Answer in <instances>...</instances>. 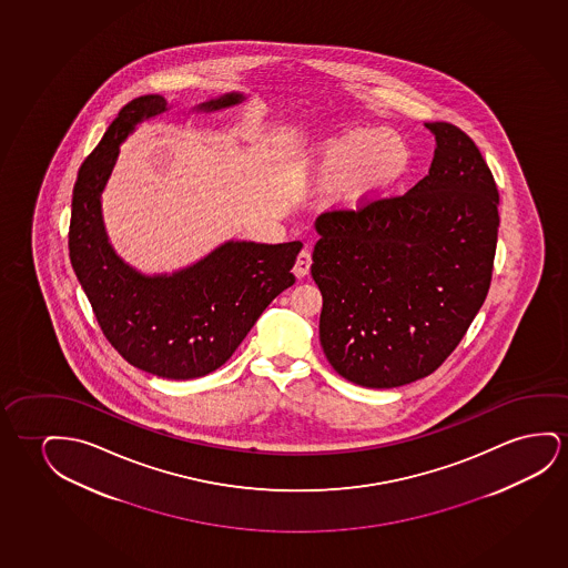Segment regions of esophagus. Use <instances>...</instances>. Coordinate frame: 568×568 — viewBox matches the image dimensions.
Here are the masks:
<instances>
[{"label": "esophagus", "mask_w": 568, "mask_h": 568, "mask_svg": "<svg viewBox=\"0 0 568 568\" xmlns=\"http://www.w3.org/2000/svg\"><path fill=\"white\" fill-rule=\"evenodd\" d=\"M310 266H312V253L304 248L300 255H297L296 264H294V274L297 278H304L310 274Z\"/></svg>", "instance_id": "obj_1"}]
</instances>
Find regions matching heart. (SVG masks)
<instances>
[{
	"mask_svg": "<svg viewBox=\"0 0 568 568\" xmlns=\"http://www.w3.org/2000/svg\"><path fill=\"white\" fill-rule=\"evenodd\" d=\"M408 165L410 150L399 134L348 129L317 148L310 176L321 191L335 189L336 202L356 212L399 183Z\"/></svg>",
	"mask_w": 568,
	"mask_h": 568,
	"instance_id": "1",
	"label": "heart"
}]
</instances>
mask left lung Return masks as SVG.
Here are the masks:
<instances>
[{"instance_id": "1", "label": "left lung", "mask_w": 568, "mask_h": 568, "mask_svg": "<svg viewBox=\"0 0 568 568\" xmlns=\"http://www.w3.org/2000/svg\"><path fill=\"white\" fill-rule=\"evenodd\" d=\"M428 175L403 196L317 217L312 276L323 296L320 341L352 384L392 389L442 366L485 304L498 191L479 148L449 122Z\"/></svg>"}]
</instances>
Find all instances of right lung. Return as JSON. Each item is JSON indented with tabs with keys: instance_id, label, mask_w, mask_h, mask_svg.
I'll use <instances>...</instances> for the list:
<instances>
[{
	"instance_id": "1",
	"label": "right lung",
	"mask_w": 568,
	"mask_h": 568,
	"mask_svg": "<svg viewBox=\"0 0 568 568\" xmlns=\"http://www.w3.org/2000/svg\"><path fill=\"white\" fill-rule=\"evenodd\" d=\"M247 101L225 93L192 112H217ZM169 106L165 97L130 101L83 161L73 186L70 261L109 343L132 366L168 379H194L220 368L261 313L296 278L302 248L292 243L227 240L173 272L145 274L112 247L103 217V192L120 145L145 120Z\"/></svg>"
}]
</instances>
